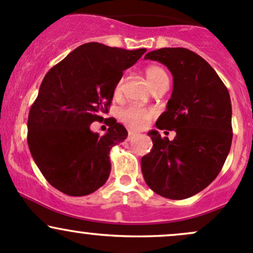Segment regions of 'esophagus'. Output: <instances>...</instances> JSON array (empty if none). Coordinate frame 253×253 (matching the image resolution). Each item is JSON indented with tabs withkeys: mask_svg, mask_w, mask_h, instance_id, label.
<instances>
[{
	"mask_svg": "<svg viewBox=\"0 0 253 253\" xmlns=\"http://www.w3.org/2000/svg\"><path fill=\"white\" fill-rule=\"evenodd\" d=\"M134 136H136V133H134L133 131H128V136H127V141H131V139L133 138Z\"/></svg>",
	"mask_w": 253,
	"mask_h": 253,
	"instance_id": "obj_1",
	"label": "esophagus"
}]
</instances>
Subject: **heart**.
Instances as JSON below:
<instances>
[{
  "mask_svg": "<svg viewBox=\"0 0 253 253\" xmlns=\"http://www.w3.org/2000/svg\"><path fill=\"white\" fill-rule=\"evenodd\" d=\"M145 77H147L153 89L157 88L160 84L165 83V82H169V75H168L167 71L157 65H150L145 68ZM121 89L122 81H119L114 89L115 95H120ZM153 116H154V110L147 108H139V106H128V108L124 109L120 114V119L125 125L136 129L144 127L152 120Z\"/></svg>",
  "mask_w": 253,
  "mask_h": 253,
  "instance_id": "b5f03b06",
  "label": "heart"
}]
</instances>
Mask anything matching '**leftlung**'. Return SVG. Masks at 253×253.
Here are the masks:
<instances>
[{
    "label": "left lung",
    "mask_w": 253,
    "mask_h": 253,
    "mask_svg": "<svg viewBox=\"0 0 253 253\" xmlns=\"http://www.w3.org/2000/svg\"><path fill=\"white\" fill-rule=\"evenodd\" d=\"M144 58L171 72V98L155 126L175 131L176 137L169 141L154 129L148 132L153 148L141 160L143 177L158 195L185 200L213 182L230 152V95L211 66L193 51L164 47Z\"/></svg>",
    "instance_id": "left-lung-1"
}]
</instances>
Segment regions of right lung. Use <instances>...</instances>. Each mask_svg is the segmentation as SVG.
<instances>
[{"instance_id": "obj_1", "label": "right lung", "mask_w": 253, "mask_h": 253, "mask_svg": "<svg viewBox=\"0 0 253 253\" xmlns=\"http://www.w3.org/2000/svg\"><path fill=\"white\" fill-rule=\"evenodd\" d=\"M145 48L125 50L88 42L53 66L40 85L28 117V145L47 182L68 196H85L104 185L111 171L109 154L127 131L114 117L104 136L91 122L108 114L122 72Z\"/></svg>"}]
</instances>
